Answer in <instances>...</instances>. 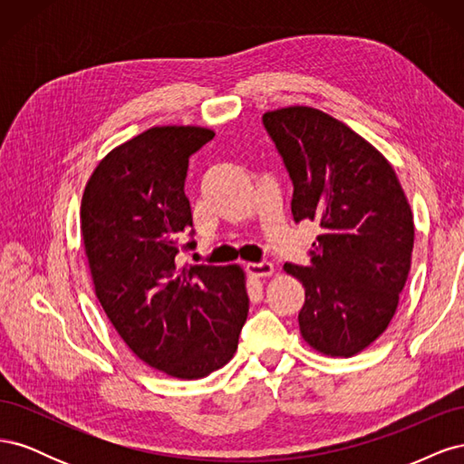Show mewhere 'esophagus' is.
<instances>
[{
  "label": "esophagus",
  "instance_id": "34e87169",
  "mask_svg": "<svg viewBox=\"0 0 464 464\" xmlns=\"http://www.w3.org/2000/svg\"><path fill=\"white\" fill-rule=\"evenodd\" d=\"M247 273L251 276L263 278V276H271L275 273V269L269 261H259V263H247Z\"/></svg>",
  "mask_w": 464,
  "mask_h": 464
}]
</instances>
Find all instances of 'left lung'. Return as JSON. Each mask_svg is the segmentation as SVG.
<instances>
[{"label":"left lung","instance_id":"1","mask_svg":"<svg viewBox=\"0 0 464 464\" xmlns=\"http://www.w3.org/2000/svg\"><path fill=\"white\" fill-rule=\"evenodd\" d=\"M263 123L294 184V220L323 230L310 265H285L305 290L300 333L317 353L350 358L397 312L414 247L409 199L383 154L325 111L288 106Z\"/></svg>","mask_w":464,"mask_h":464}]
</instances>
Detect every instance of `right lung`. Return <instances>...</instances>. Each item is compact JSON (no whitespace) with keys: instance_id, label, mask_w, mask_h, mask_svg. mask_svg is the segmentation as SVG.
<instances>
[{"instance_id":"add662e5","label":"right lung","mask_w":464,"mask_h":464,"mask_svg":"<svg viewBox=\"0 0 464 464\" xmlns=\"http://www.w3.org/2000/svg\"><path fill=\"white\" fill-rule=\"evenodd\" d=\"M215 137L198 125L150 128L98 162L81 201L94 294L131 353L178 379L228 363L249 310L240 265L178 266L193 227L189 157Z\"/></svg>"}]
</instances>
